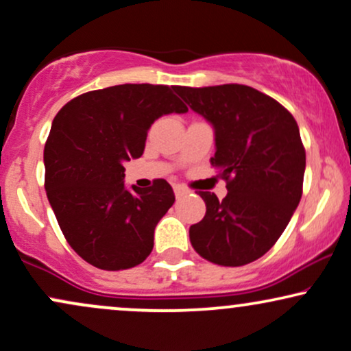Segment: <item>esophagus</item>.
Masks as SVG:
<instances>
[{"mask_svg":"<svg viewBox=\"0 0 351 351\" xmlns=\"http://www.w3.org/2000/svg\"><path fill=\"white\" fill-rule=\"evenodd\" d=\"M173 191H175L176 198H180V196L186 195V193H188V189L184 188V186H181V184H175V186H173Z\"/></svg>","mask_w":351,"mask_h":351,"instance_id":"1","label":"esophagus"}]
</instances>
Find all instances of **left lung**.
<instances>
[{"label":"left lung","mask_w":351,"mask_h":351,"mask_svg":"<svg viewBox=\"0 0 351 351\" xmlns=\"http://www.w3.org/2000/svg\"><path fill=\"white\" fill-rule=\"evenodd\" d=\"M175 92L211 123V165L228 181L223 201L199 191L206 215L189 228L191 245L209 263H252L276 244L300 203L305 150L299 125L277 100L241 84Z\"/></svg>","instance_id":"8db88e82"}]
</instances>
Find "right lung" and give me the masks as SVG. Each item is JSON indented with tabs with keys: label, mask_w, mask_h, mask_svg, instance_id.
Returning a JSON list of instances; mask_svg holds the SVG:
<instances>
[{
	"label": "right lung",
	"mask_w": 351,
	"mask_h": 351,
	"mask_svg": "<svg viewBox=\"0 0 351 351\" xmlns=\"http://www.w3.org/2000/svg\"><path fill=\"white\" fill-rule=\"evenodd\" d=\"M186 112L170 87L123 84L72 99L52 120L44 147L47 199L67 243L94 267L122 271L150 256L175 193L165 180L128 189L123 163L143 155L156 119Z\"/></svg>",
	"instance_id": "add662e5"
}]
</instances>
